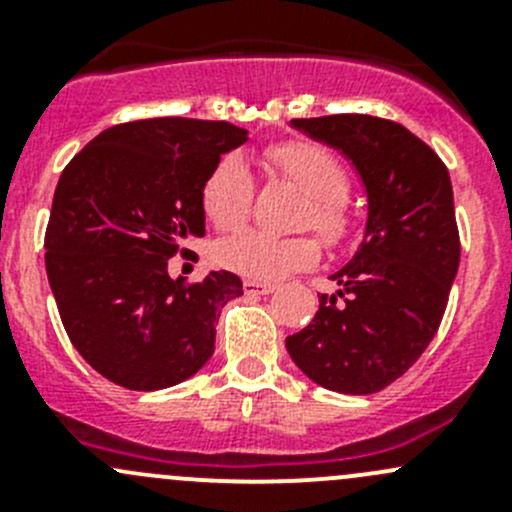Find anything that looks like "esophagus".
<instances>
[{"label":"esophagus","mask_w":512,"mask_h":512,"mask_svg":"<svg viewBox=\"0 0 512 512\" xmlns=\"http://www.w3.org/2000/svg\"><path fill=\"white\" fill-rule=\"evenodd\" d=\"M242 289H245V294H250V297H260V294L275 292L277 285H272V282H262V280H245L242 282Z\"/></svg>","instance_id":"esophagus-1"}]
</instances>
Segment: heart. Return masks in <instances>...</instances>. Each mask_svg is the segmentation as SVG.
Wrapping results in <instances>:
<instances>
[{
    "label": "heart",
    "instance_id": "b5f03b06",
    "mask_svg": "<svg viewBox=\"0 0 512 512\" xmlns=\"http://www.w3.org/2000/svg\"><path fill=\"white\" fill-rule=\"evenodd\" d=\"M267 160L292 185L307 195L302 225H312L329 245L352 235L354 213L347 203L349 178L332 151L312 141H287L267 148ZM255 180L240 156H225L203 180L200 200L208 220L218 230H237L250 215ZM227 270L250 280H275L289 272L307 270L317 262L319 245L309 235L277 237L245 230L227 237L215 250Z\"/></svg>",
    "mask_w": 512,
    "mask_h": 512
}]
</instances>
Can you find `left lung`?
<instances>
[{
    "label": "left lung",
    "instance_id": "obj_1",
    "mask_svg": "<svg viewBox=\"0 0 512 512\" xmlns=\"http://www.w3.org/2000/svg\"><path fill=\"white\" fill-rule=\"evenodd\" d=\"M292 126L352 160L369 215L356 255L332 275L339 289L319 297L287 352L324 389L376 394L416 364L446 312L461 260L448 168L386 118L337 113Z\"/></svg>",
    "mask_w": 512,
    "mask_h": 512
}]
</instances>
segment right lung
Returning <instances> with one entry per match:
<instances>
[{"label":"right lung","instance_id":"obj_1","mask_svg":"<svg viewBox=\"0 0 512 512\" xmlns=\"http://www.w3.org/2000/svg\"><path fill=\"white\" fill-rule=\"evenodd\" d=\"M245 141L225 121L146 118L98 133L61 173L46 275L71 344L113 384L168 389L213 356L240 277L220 270L185 285L168 260L205 235V175Z\"/></svg>","mask_w":512,"mask_h":512}]
</instances>
